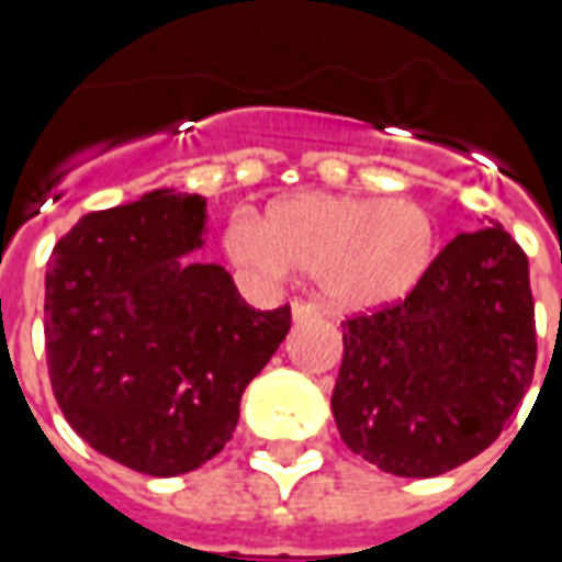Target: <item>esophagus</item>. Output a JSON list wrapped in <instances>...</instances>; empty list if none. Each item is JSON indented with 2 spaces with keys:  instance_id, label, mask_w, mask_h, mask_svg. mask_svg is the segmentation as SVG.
<instances>
[{
  "instance_id": "34e87169",
  "label": "esophagus",
  "mask_w": 562,
  "mask_h": 562,
  "mask_svg": "<svg viewBox=\"0 0 562 562\" xmlns=\"http://www.w3.org/2000/svg\"><path fill=\"white\" fill-rule=\"evenodd\" d=\"M316 316H318L316 304H310V301H294L292 304L294 322H306V318H316Z\"/></svg>"
}]
</instances>
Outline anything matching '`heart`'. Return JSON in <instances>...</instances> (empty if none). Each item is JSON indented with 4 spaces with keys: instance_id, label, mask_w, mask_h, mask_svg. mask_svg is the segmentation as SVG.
<instances>
[{
    "instance_id": "obj_1",
    "label": "heart",
    "mask_w": 562,
    "mask_h": 562,
    "mask_svg": "<svg viewBox=\"0 0 562 562\" xmlns=\"http://www.w3.org/2000/svg\"><path fill=\"white\" fill-rule=\"evenodd\" d=\"M225 252L265 280H282L289 270L318 280L340 310H376L424 280L436 228L413 201L294 195L270 204L261 225L237 216L225 232Z\"/></svg>"
}]
</instances>
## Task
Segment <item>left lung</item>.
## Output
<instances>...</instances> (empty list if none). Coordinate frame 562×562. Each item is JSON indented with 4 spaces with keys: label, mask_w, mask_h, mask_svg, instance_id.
Here are the masks:
<instances>
[{
    "label": "left lung",
    "mask_w": 562,
    "mask_h": 562,
    "mask_svg": "<svg viewBox=\"0 0 562 562\" xmlns=\"http://www.w3.org/2000/svg\"><path fill=\"white\" fill-rule=\"evenodd\" d=\"M532 370L530 261L494 225L458 234L403 301L342 322L330 409L355 454L430 479L503 434Z\"/></svg>",
    "instance_id": "obj_1"
}]
</instances>
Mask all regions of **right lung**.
<instances>
[{"label": "right lung", "instance_id": "add662e5", "mask_svg": "<svg viewBox=\"0 0 562 562\" xmlns=\"http://www.w3.org/2000/svg\"><path fill=\"white\" fill-rule=\"evenodd\" d=\"M204 198L156 189L87 213L47 261V373L71 430L144 475H183L216 458L246 385L292 328L261 313L220 265H192Z\"/></svg>", "mask_w": 562, "mask_h": 562}]
</instances>
